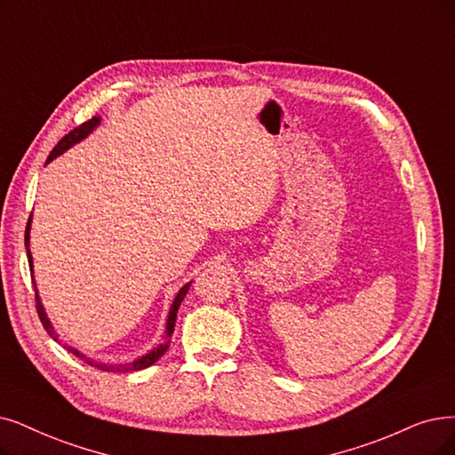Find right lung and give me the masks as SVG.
<instances>
[{"label":"right lung","instance_id":"1","mask_svg":"<svg viewBox=\"0 0 455 455\" xmlns=\"http://www.w3.org/2000/svg\"><path fill=\"white\" fill-rule=\"evenodd\" d=\"M99 123H100V117H97V116H95V117H91L89 121L82 123L80 126H76L75 131H70L68 134H65V136L58 141L56 148H53V149H52V153L48 155V158H46V164H48V162H52L53 158H56V156L63 155L67 149H70L72 145H76V143H80L84 138H87L91 132H93V131L97 129ZM29 229H31V216H29L28 226H26V251H28L29 270L33 272V258H31V250H29ZM31 280H33V287H35V302H37V314H39V319H41L43 326L46 329V332L50 334V338H53V339H56L58 343H61L60 334H58L56 331H53V326H52V323H50V319H48V315H46V312H44V306H43V302H41V299H39L37 285H35V278L31 276ZM190 283H192V282H188L187 285L180 287V291L177 293V297H175V300H173V304H172V307H170L168 321H166V339L162 341V343L158 345V347L151 349L148 355H143V356H140V358H136V360H132V362H123V364H110V362H97V360H91L89 356H85V355H84V353H80L78 349L70 347V345H63V347H65L67 351H70V353L75 355V356H78L80 360H84L85 364L93 366V368H97V370H102V371H108V373L140 371V370H145V368L153 366L155 362H156L162 355H164V353L168 351V347H170V338H172V334H173V331H175V321H177L179 306H180V302H183V299L187 297L188 289H190Z\"/></svg>","mask_w":455,"mask_h":455}]
</instances>
